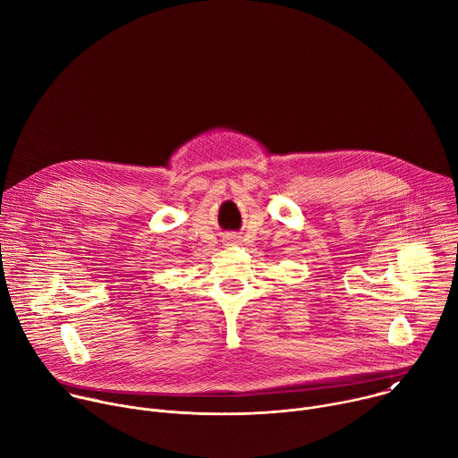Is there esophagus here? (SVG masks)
Instances as JSON below:
<instances>
[{
	"label": "esophagus",
	"mask_w": 458,
	"mask_h": 458,
	"mask_svg": "<svg viewBox=\"0 0 458 458\" xmlns=\"http://www.w3.org/2000/svg\"><path fill=\"white\" fill-rule=\"evenodd\" d=\"M230 239H232V241H237V239H239V237H237V235H232V237H230Z\"/></svg>",
	"instance_id": "34e87169"
}]
</instances>
